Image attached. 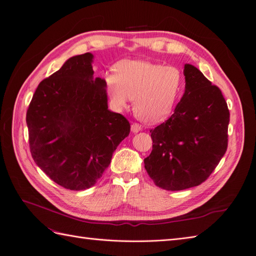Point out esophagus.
I'll list each match as a JSON object with an SVG mask.
<instances>
[{
  "instance_id": "1",
  "label": "esophagus",
  "mask_w": 256,
  "mask_h": 256,
  "mask_svg": "<svg viewBox=\"0 0 256 256\" xmlns=\"http://www.w3.org/2000/svg\"><path fill=\"white\" fill-rule=\"evenodd\" d=\"M141 130H142V126L138 124V123H133V124L130 126V130L133 132V133H138Z\"/></svg>"
}]
</instances>
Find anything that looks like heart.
<instances>
[{"label": "heart", "instance_id": "b5f03b06", "mask_svg": "<svg viewBox=\"0 0 256 256\" xmlns=\"http://www.w3.org/2000/svg\"><path fill=\"white\" fill-rule=\"evenodd\" d=\"M117 72H108L104 77L112 104L123 110L133 99L136 115L148 123L164 120L184 88L182 72L172 65L124 60L118 63Z\"/></svg>", "mask_w": 256, "mask_h": 256}]
</instances>
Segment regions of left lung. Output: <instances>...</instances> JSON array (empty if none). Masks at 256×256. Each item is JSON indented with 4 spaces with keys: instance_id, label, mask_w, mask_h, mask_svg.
<instances>
[{
    "instance_id": "left-lung-1",
    "label": "left lung",
    "mask_w": 256,
    "mask_h": 256,
    "mask_svg": "<svg viewBox=\"0 0 256 256\" xmlns=\"http://www.w3.org/2000/svg\"><path fill=\"white\" fill-rule=\"evenodd\" d=\"M184 76V96L172 116L150 130L153 150L144 159L154 184L168 191L200 186L228 146L230 112L220 90L191 64Z\"/></svg>"
}]
</instances>
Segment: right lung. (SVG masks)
I'll return each instance as SVG.
<instances>
[{"mask_svg": "<svg viewBox=\"0 0 256 256\" xmlns=\"http://www.w3.org/2000/svg\"><path fill=\"white\" fill-rule=\"evenodd\" d=\"M94 54L66 60L44 79L26 114L30 153L59 186L81 191L96 184L130 126L108 106L106 80L94 78Z\"/></svg>", "mask_w": 256, "mask_h": 256, "instance_id": "add662e5", "label": "right lung"}]
</instances>
